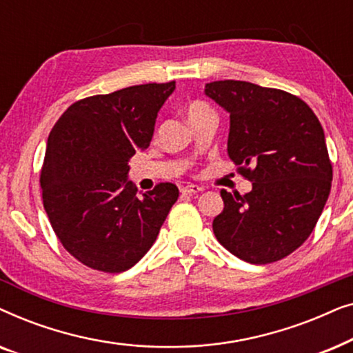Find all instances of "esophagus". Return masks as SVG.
<instances>
[{
    "label": "esophagus",
    "instance_id": "1",
    "mask_svg": "<svg viewBox=\"0 0 353 353\" xmlns=\"http://www.w3.org/2000/svg\"><path fill=\"white\" fill-rule=\"evenodd\" d=\"M204 191V188L199 186V185H186L181 188V192L183 194H190V196H194V194H199V192Z\"/></svg>",
    "mask_w": 353,
    "mask_h": 353
}]
</instances>
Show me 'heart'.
Returning a JSON list of instances; mask_svg holds the SVG:
<instances>
[{"label":"heart","mask_w":353,"mask_h":353,"mask_svg":"<svg viewBox=\"0 0 353 353\" xmlns=\"http://www.w3.org/2000/svg\"><path fill=\"white\" fill-rule=\"evenodd\" d=\"M205 112H210V108L205 103H202V101H191L186 108V115L190 119V122Z\"/></svg>","instance_id":"heart-1"}]
</instances>
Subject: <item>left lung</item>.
I'll return each mask as SVG.
<instances>
[{"instance_id":"8db88e82","label":"left lung","mask_w":353,"mask_h":353,"mask_svg":"<svg viewBox=\"0 0 353 353\" xmlns=\"http://www.w3.org/2000/svg\"><path fill=\"white\" fill-rule=\"evenodd\" d=\"M205 94L230 112L228 156L252 191L221 190L215 238L244 262H278L312 234L331 191L332 165L315 112L288 91L220 80Z\"/></svg>"}]
</instances>
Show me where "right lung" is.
I'll list each match as a JSON object with an SVG mask.
<instances>
[{"mask_svg":"<svg viewBox=\"0 0 353 353\" xmlns=\"http://www.w3.org/2000/svg\"><path fill=\"white\" fill-rule=\"evenodd\" d=\"M175 90L134 85L80 99L52 127L40 185L57 239L72 257L104 273H122L151 249L172 205L173 183L137 194L128 161L151 144L157 112Z\"/></svg>","mask_w":353,"mask_h":353,"instance_id":"1","label":"right lung"}]
</instances>
